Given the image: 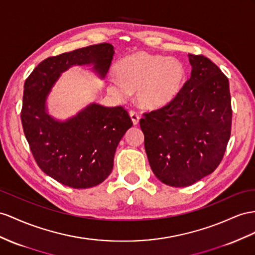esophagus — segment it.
I'll return each instance as SVG.
<instances>
[{
    "label": "esophagus",
    "instance_id": "esophagus-1",
    "mask_svg": "<svg viewBox=\"0 0 255 255\" xmlns=\"http://www.w3.org/2000/svg\"><path fill=\"white\" fill-rule=\"evenodd\" d=\"M130 117H131L133 125H138L140 121V115L136 112H134V111H131V112H130Z\"/></svg>",
    "mask_w": 255,
    "mask_h": 255
}]
</instances>
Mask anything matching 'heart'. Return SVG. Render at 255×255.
<instances>
[{"mask_svg": "<svg viewBox=\"0 0 255 255\" xmlns=\"http://www.w3.org/2000/svg\"><path fill=\"white\" fill-rule=\"evenodd\" d=\"M114 72L117 78H109L110 93L124 99L134 90L136 103L148 110L170 103L185 81V69L180 61L147 53L124 58Z\"/></svg>", "mask_w": 255, "mask_h": 255, "instance_id": "1", "label": "heart"}]
</instances>
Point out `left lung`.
Wrapping results in <instances>:
<instances>
[{"instance_id":"left-lung-1","label":"left lung","mask_w":255,"mask_h":255,"mask_svg":"<svg viewBox=\"0 0 255 255\" xmlns=\"http://www.w3.org/2000/svg\"><path fill=\"white\" fill-rule=\"evenodd\" d=\"M188 60L191 77L179 94L140 120L149 166L174 187L190 186L218 168L232 129L228 78L205 56L188 54Z\"/></svg>"}]
</instances>
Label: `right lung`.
<instances>
[{"label":"right lung","instance_id":"right-lung-1","mask_svg":"<svg viewBox=\"0 0 255 255\" xmlns=\"http://www.w3.org/2000/svg\"><path fill=\"white\" fill-rule=\"evenodd\" d=\"M114 47L101 43L43 60L24 82L21 123L32 155L43 172L73 188L102 183L112 172L116 147L132 122L123 107L91 103L61 122L46 110L54 84L72 65L93 64L104 78Z\"/></svg>","mask_w":255,"mask_h":255}]
</instances>
